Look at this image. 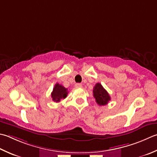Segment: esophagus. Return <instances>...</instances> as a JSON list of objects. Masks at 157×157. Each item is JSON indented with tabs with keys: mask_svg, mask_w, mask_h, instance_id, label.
I'll list each match as a JSON object with an SVG mask.
<instances>
[{
	"mask_svg": "<svg viewBox=\"0 0 157 157\" xmlns=\"http://www.w3.org/2000/svg\"><path fill=\"white\" fill-rule=\"evenodd\" d=\"M75 86L76 88H82V84H80V83H77V84H75Z\"/></svg>",
	"mask_w": 157,
	"mask_h": 157,
	"instance_id": "obj_1",
	"label": "esophagus"
}]
</instances>
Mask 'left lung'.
<instances>
[{
    "mask_svg": "<svg viewBox=\"0 0 157 157\" xmlns=\"http://www.w3.org/2000/svg\"><path fill=\"white\" fill-rule=\"evenodd\" d=\"M93 97L95 98L97 103L99 105H107L111 99L109 93L100 83L95 84L93 88Z\"/></svg>",
    "mask_w": 157,
    "mask_h": 157,
    "instance_id": "1",
    "label": "left lung"
}]
</instances>
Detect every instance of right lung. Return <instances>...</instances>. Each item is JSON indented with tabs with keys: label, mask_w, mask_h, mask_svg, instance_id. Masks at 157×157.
<instances>
[{
	"label": "right lung",
	"mask_w": 157,
	"mask_h": 157,
	"mask_svg": "<svg viewBox=\"0 0 157 157\" xmlns=\"http://www.w3.org/2000/svg\"><path fill=\"white\" fill-rule=\"evenodd\" d=\"M68 89L65 88L62 85L59 84H56L53 88V91L52 92L51 97L54 102H60V100L65 99L68 94Z\"/></svg>",
	"instance_id": "add662e5"
}]
</instances>
